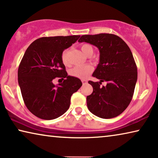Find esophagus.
I'll return each mask as SVG.
<instances>
[{"mask_svg": "<svg viewBox=\"0 0 158 158\" xmlns=\"http://www.w3.org/2000/svg\"><path fill=\"white\" fill-rule=\"evenodd\" d=\"M81 82H82V84H87V81H86V80H84V79L81 80Z\"/></svg>", "mask_w": 158, "mask_h": 158, "instance_id": "obj_1", "label": "esophagus"}]
</instances>
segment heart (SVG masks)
<instances>
[{"mask_svg":"<svg viewBox=\"0 0 158 158\" xmlns=\"http://www.w3.org/2000/svg\"><path fill=\"white\" fill-rule=\"evenodd\" d=\"M80 48H81L82 52L86 55L90 52H93L94 50L92 46L89 44H81ZM61 60H62V62L64 64L67 65L69 64L67 49L62 52V55H61ZM92 71L93 68L89 65H77L70 70L69 74L72 77H77L79 79H86L92 72Z\"/></svg>","mask_w":158,"mask_h":158,"instance_id":"b5f03b06","label":"heart"}]
</instances>
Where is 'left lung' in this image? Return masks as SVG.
<instances>
[{
    "label": "left lung",
    "mask_w": 158,
    "mask_h": 158,
    "mask_svg": "<svg viewBox=\"0 0 158 158\" xmlns=\"http://www.w3.org/2000/svg\"><path fill=\"white\" fill-rule=\"evenodd\" d=\"M79 42L97 47L100 60L92 76L100 81H89L93 92L87 96L89 110L102 118H112L122 114L133 98L138 78L137 66L129 47L114 34L82 35ZM103 81L107 84L100 86Z\"/></svg>",
    "instance_id": "8db88e82"
}]
</instances>
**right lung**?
Masks as SVG:
<instances>
[{
  "mask_svg": "<svg viewBox=\"0 0 158 158\" xmlns=\"http://www.w3.org/2000/svg\"><path fill=\"white\" fill-rule=\"evenodd\" d=\"M80 35L43 37L28 47L18 67L21 94L27 109L35 116L52 120L67 111L73 94L81 86V80L68 76L61 55ZM63 82L55 86L53 80Z\"/></svg>",
  "mask_w": 158,
  "mask_h": 158,
  "instance_id": "obj_1",
  "label": "right lung"
}]
</instances>
